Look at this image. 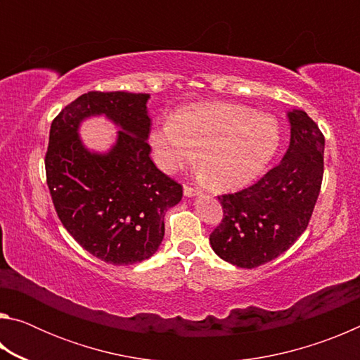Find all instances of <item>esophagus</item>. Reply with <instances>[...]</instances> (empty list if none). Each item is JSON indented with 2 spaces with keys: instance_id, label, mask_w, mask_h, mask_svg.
Instances as JSON below:
<instances>
[{
  "instance_id": "1",
  "label": "esophagus",
  "mask_w": 360,
  "mask_h": 360,
  "mask_svg": "<svg viewBox=\"0 0 360 360\" xmlns=\"http://www.w3.org/2000/svg\"><path fill=\"white\" fill-rule=\"evenodd\" d=\"M184 195L186 197H195V195H200V192L191 186H184Z\"/></svg>"
}]
</instances>
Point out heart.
I'll return each mask as SVG.
<instances>
[{
    "instance_id": "1",
    "label": "heart",
    "mask_w": 360,
    "mask_h": 360,
    "mask_svg": "<svg viewBox=\"0 0 360 360\" xmlns=\"http://www.w3.org/2000/svg\"><path fill=\"white\" fill-rule=\"evenodd\" d=\"M281 127L275 115L224 101L193 103L155 125L150 146L163 172L197 160L210 184L235 188L254 181L276 155Z\"/></svg>"
}]
</instances>
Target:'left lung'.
<instances>
[{"label":"left lung","instance_id":"obj_1","mask_svg":"<svg viewBox=\"0 0 360 360\" xmlns=\"http://www.w3.org/2000/svg\"><path fill=\"white\" fill-rule=\"evenodd\" d=\"M283 160L255 184L221 195L224 217L210 235L212 251L231 265L255 268L300 238L318 202L324 174V135L309 115L292 109Z\"/></svg>","mask_w":360,"mask_h":360}]
</instances>
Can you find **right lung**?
I'll use <instances>...</instances> for the list:
<instances>
[{"instance_id":"1","label":"right lung","mask_w":360,"mask_h":360,"mask_svg":"<svg viewBox=\"0 0 360 360\" xmlns=\"http://www.w3.org/2000/svg\"><path fill=\"white\" fill-rule=\"evenodd\" d=\"M148 94L89 92L53 119L46 176L57 216L95 257L112 265L149 259L165 235V212L182 198V186L150 160ZM105 115L121 130L100 155L84 148L80 122Z\"/></svg>"}]
</instances>
